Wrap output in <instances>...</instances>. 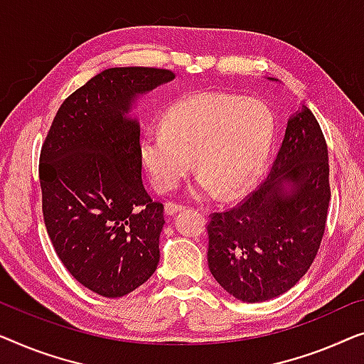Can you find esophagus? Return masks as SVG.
Here are the masks:
<instances>
[{
    "label": "esophagus",
    "mask_w": 364,
    "mask_h": 364,
    "mask_svg": "<svg viewBox=\"0 0 364 364\" xmlns=\"http://www.w3.org/2000/svg\"><path fill=\"white\" fill-rule=\"evenodd\" d=\"M183 209H184L183 204H176V203H166L165 204V213L168 214V216H173V214L180 213V211H183Z\"/></svg>",
    "instance_id": "esophagus-1"
}]
</instances>
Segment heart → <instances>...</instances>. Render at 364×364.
Returning a JSON list of instances; mask_svg holds the SVG:
<instances>
[{"label": "heart", "instance_id": "heart-1", "mask_svg": "<svg viewBox=\"0 0 364 364\" xmlns=\"http://www.w3.org/2000/svg\"><path fill=\"white\" fill-rule=\"evenodd\" d=\"M274 133V117L262 102L198 94L170 107L163 129L148 130L138 153L158 191L175 189L193 165L198 176L189 193L204 196L216 191L219 198H234L259 178Z\"/></svg>", "mask_w": 364, "mask_h": 364}]
</instances>
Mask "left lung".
<instances>
[{"label": "left lung", "mask_w": 364, "mask_h": 364, "mask_svg": "<svg viewBox=\"0 0 364 364\" xmlns=\"http://www.w3.org/2000/svg\"><path fill=\"white\" fill-rule=\"evenodd\" d=\"M274 80L272 77H269ZM328 150L310 109L287 122L269 175L208 224V264L228 294L257 304L285 294L310 269L330 203Z\"/></svg>", "instance_id": "8db88e82"}]
</instances>
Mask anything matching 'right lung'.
Returning <instances> with one entry per match:
<instances>
[{
    "label": "right lung",
    "mask_w": 364,
    "mask_h": 364,
    "mask_svg": "<svg viewBox=\"0 0 364 364\" xmlns=\"http://www.w3.org/2000/svg\"><path fill=\"white\" fill-rule=\"evenodd\" d=\"M175 79L166 69L102 70L59 107L41 150L43 214L70 275L107 299L124 296L160 262L163 204L141 181L138 97Z\"/></svg>",
    "instance_id": "right-lung-1"
}]
</instances>
